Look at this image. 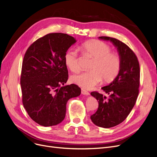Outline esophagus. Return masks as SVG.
Instances as JSON below:
<instances>
[{"label": "esophagus", "instance_id": "obj_1", "mask_svg": "<svg viewBox=\"0 0 157 157\" xmlns=\"http://www.w3.org/2000/svg\"><path fill=\"white\" fill-rule=\"evenodd\" d=\"M82 93L83 94V95H86V96H89L90 94L89 92L86 90H84V89H82Z\"/></svg>", "mask_w": 157, "mask_h": 157}]
</instances>
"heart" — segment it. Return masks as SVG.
<instances>
[{
  "label": "heart",
  "mask_w": 157,
  "mask_h": 157,
  "mask_svg": "<svg viewBox=\"0 0 157 157\" xmlns=\"http://www.w3.org/2000/svg\"><path fill=\"white\" fill-rule=\"evenodd\" d=\"M83 53L94 59L90 66L91 71L73 75L72 82L83 89H90L103 80L105 83L112 82L118 76L121 68V58L106 43L101 40H91L80 46ZM66 66L73 72L79 70L76 50L68 49L65 54Z\"/></svg>",
  "instance_id": "obj_1"
}]
</instances>
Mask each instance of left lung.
<instances>
[{
  "label": "left lung",
  "instance_id": "obj_1",
  "mask_svg": "<svg viewBox=\"0 0 157 157\" xmlns=\"http://www.w3.org/2000/svg\"><path fill=\"white\" fill-rule=\"evenodd\" d=\"M99 39L110 40L121 58L118 76L101 88L109 97L96 91L90 93L99 104L97 111L90 117L92 121L97 126L110 128L124 121L135 105L140 86V65L135 54L125 43L110 37Z\"/></svg>",
  "mask_w": 157,
  "mask_h": 157
}]
</instances>
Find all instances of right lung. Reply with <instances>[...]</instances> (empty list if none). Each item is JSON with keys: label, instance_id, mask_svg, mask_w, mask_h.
<instances>
[{"label": "right lung", "instance_id": "right-lung-1", "mask_svg": "<svg viewBox=\"0 0 157 157\" xmlns=\"http://www.w3.org/2000/svg\"><path fill=\"white\" fill-rule=\"evenodd\" d=\"M75 42L68 34L51 33L36 40L26 52L21 75L22 103L40 125L61 123L68 100L81 94L78 85H65L68 72L64 56Z\"/></svg>", "mask_w": 157, "mask_h": 157}]
</instances>
